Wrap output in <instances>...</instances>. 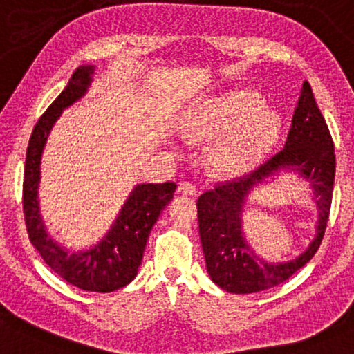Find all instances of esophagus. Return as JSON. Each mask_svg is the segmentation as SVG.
Wrapping results in <instances>:
<instances>
[{
  "label": "esophagus",
  "instance_id": "1",
  "mask_svg": "<svg viewBox=\"0 0 354 354\" xmlns=\"http://www.w3.org/2000/svg\"><path fill=\"white\" fill-rule=\"evenodd\" d=\"M178 192L184 194V196H197V187L192 183L183 181L178 184Z\"/></svg>",
  "mask_w": 354,
  "mask_h": 354
}]
</instances>
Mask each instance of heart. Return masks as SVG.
<instances>
[{
	"mask_svg": "<svg viewBox=\"0 0 354 354\" xmlns=\"http://www.w3.org/2000/svg\"><path fill=\"white\" fill-rule=\"evenodd\" d=\"M281 115L265 107L252 89L215 97L184 120L183 133L191 141H216L210 152L212 168L223 176H243L274 151L282 136Z\"/></svg>",
	"mask_w": 354,
	"mask_h": 354,
	"instance_id": "b5f03b06",
	"label": "heart"
}]
</instances>
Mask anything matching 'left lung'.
Segmentation results:
<instances>
[{
	"label": "left lung",
	"instance_id": "8db88e82",
	"mask_svg": "<svg viewBox=\"0 0 354 354\" xmlns=\"http://www.w3.org/2000/svg\"><path fill=\"white\" fill-rule=\"evenodd\" d=\"M295 172L312 183L318 207L315 239L295 261L270 263L248 245L241 226L246 197L281 172ZM335 179V153L327 123L310 83L303 82L286 146L274 157L237 181L220 184L197 201L198 234L212 281L231 293L268 290L287 281L315 257L324 237Z\"/></svg>",
	"mask_w": 354,
	"mask_h": 354
}]
</instances>
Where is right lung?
Instances as JSON below:
<instances>
[{"mask_svg":"<svg viewBox=\"0 0 354 354\" xmlns=\"http://www.w3.org/2000/svg\"><path fill=\"white\" fill-rule=\"evenodd\" d=\"M94 66H80L56 101L48 107L27 147L24 171V216L28 239L44 263L64 281L86 292H113L125 287L138 274L149 234L163 208L173 198L175 183L136 184L101 241L83 250L72 252L48 232L39 213L38 187L41 156L54 123L62 112L84 97L93 83Z\"/></svg>","mask_w":354,"mask_h":354,"instance_id":"add662e5","label":"right lung"}]
</instances>
